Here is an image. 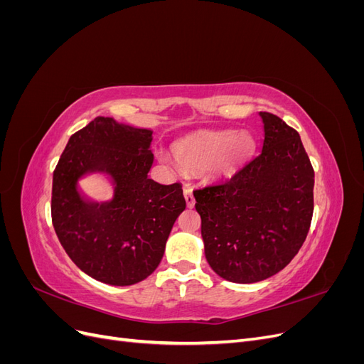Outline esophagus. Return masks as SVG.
<instances>
[{"label": "esophagus", "mask_w": 364, "mask_h": 364, "mask_svg": "<svg viewBox=\"0 0 364 364\" xmlns=\"http://www.w3.org/2000/svg\"><path fill=\"white\" fill-rule=\"evenodd\" d=\"M183 196H185V202H186V206L188 208H194V196H193V190L188 188V186H185L183 188Z\"/></svg>", "instance_id": "esophagus-1"}]
</instances>
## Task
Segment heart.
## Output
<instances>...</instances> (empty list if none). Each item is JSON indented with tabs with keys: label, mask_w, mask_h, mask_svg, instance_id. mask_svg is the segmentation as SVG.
<instances>
[{
	"label": "heart",
	"mask_w": 364,
	"mask_h": 364,
	"mask_svg": "<svg viewBox=\"0 0 364 364\" xmlns=\"http://www.w3.org/2000/svg\"><path fill=\"white\" fill-rule=\"evenodd\" d=\"M255 139L247 132H205L179 141L174 147L176 159L186 168H203L213 178H229L241 164L252 156ZM159 159L170 164V156L161 153Z\"/></svg>",
	"instance_id": "b5f03b06"
}]
</instances>
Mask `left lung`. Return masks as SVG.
<instances>
[{
  "label": "left lung",
  "mask_w": 364,
  "mask_h": 364,
  "mask_svg": "<svg viewBox=\"0 0 364 364\" xmlns=\"http://www.w3.org/2000/svg\"><path fill=\"white\" fill-rule=\"evenodd\" d=\"M262 150L232 178L194 191L205 257L229 282L281 272L302 247L313 217L314 171L297 132L269 112Z\"/></svg>",
  "instance_id": "8db88e82"
}]
</instances>
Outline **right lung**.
I'll return each mask as SVG.
<instances>
[{"label":"right lung","mask_w":364,"mask_h":364,"mask_svg":"<svg viewBox=\"0 0 364 364\" xmlns=\"http://www.w3.org/2000/svg\"><path fill=\"white\" fill-rule=\"evenodd\" d=\"M153 130L97 117L74 134L53 173L51 217L62 247L87 277L134 285L156 270L173 225L185 209L181 183L149 179ZM103 172L112 199L85 200L78 183Z\"/></svg>","instance_id":"1"}]
</instances>
